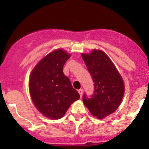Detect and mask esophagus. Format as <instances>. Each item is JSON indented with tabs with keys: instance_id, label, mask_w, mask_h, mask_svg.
I'll list each match as a JSON object with an SVG mask.
<instances>
[{
	"instance_id": "34e87169",
	"label": "esophagus",
	"mask_w": 149,
	"mask_h": 149,
	"mask_svg": "<svg viewBox=\"0 0 149 149\" xmlns=\"http://www.w3.org/2000/svg\"><path fill=\"white\" fill-rule=\"evenodd\" d=\"M79 94H80V96H81V97H82V95H83V91H84V90L82 89V88H80V89H79Z\"/></svg>"
}]
</instances>
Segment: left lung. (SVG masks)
Here are the masks:
<instances>
[{
    "instance_id": "obj_1",
    "label": "left lung",
    "mask_w": 149,
    "mask_h": 149,
    "mask_svg": "<svg viewBox=\"0 0 149 149\" xmlns=\"http://www.w3.org/2000/svg\"><path fill=\"white\" fill-rule=\"evenodd\" d=\"M94 81V94H86L83 102L91 114L102 119L113 113L120 104L124 95V83L116 67L106 53L94 49L90 54H81Z\"/></svg>"
}]
</instances>
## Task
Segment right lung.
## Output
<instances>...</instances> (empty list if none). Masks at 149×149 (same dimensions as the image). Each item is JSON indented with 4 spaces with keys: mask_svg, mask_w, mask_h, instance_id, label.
I'll list each match as a JSON object with an SVG mask.
<instances>
[{
    "mask_svg": "<svg viewBox=\"0 0 149 149\" xmlns=\"http://www.w3.org/2000/svg\"><path fill=\"white\" fill-rule=\"evenodd\" d=\"M70 55L58 49L43 58L29 77V92L37 109L48 118L60 119L80 95L63 71Z\"/></svg>",
    "mask_w": 149,
    "mask_h": 149,
    "instance_id": "add662e5",
    "label": "right lung"
}]
</instances>
